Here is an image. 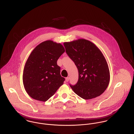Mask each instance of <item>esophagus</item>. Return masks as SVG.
I'll return each instance as SVG.
<instances>
[{
  "instance_id": "obj_1",
  "label": "esophagus",
  "mask_w": 134,
  "mask_h": 134,
  "mask_svg": "<svg viewBox=\"0 0 134 134\" xmlns=\"http://www.w3.org/2000/svg\"><path fill=\"white\" fill-rule=\"evenodd\" d=\"M69 79H70V77H66V78H65V80H66V82L69 81Z\"/></svg>"
}]
</instances>
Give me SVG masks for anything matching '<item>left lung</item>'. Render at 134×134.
<instances>
[{"mask_svg": "<svg viewBox=\"0 0 134 134\" xmlns=\"http://www.w3.org/2000/svg\"><path fill=\"white\" fill-rule=\"evenodd\" d=\"M66 53L75 63L78 71V80L70 85L74 92L85 99L100 96L107 89L110 72L106 60L92 42L79 38L63 43Z\"/></svg>", "mask_w": 134, "mask_h": 134, "instance_id": "1", "label": "left lung"}]
</instances>
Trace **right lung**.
<instances>
[{"mask_svg": "<svg viewBox=\"0 0 134 134\" xmlns=\"http://www.w3.org/2000/svg\"><path fill=\"white\" fill-rule=\"evenodd\" d=\"M64 52L61 44L47 40L38 44L31 53L23 75L25 89L31 97L45 102L63 84L65 79L60 75L57 61Z\"/></svg>", "mask_w": 134, "mask_h": 134, "instance_id": "right-lung-1", "label": "right lung"}]
</instances>
